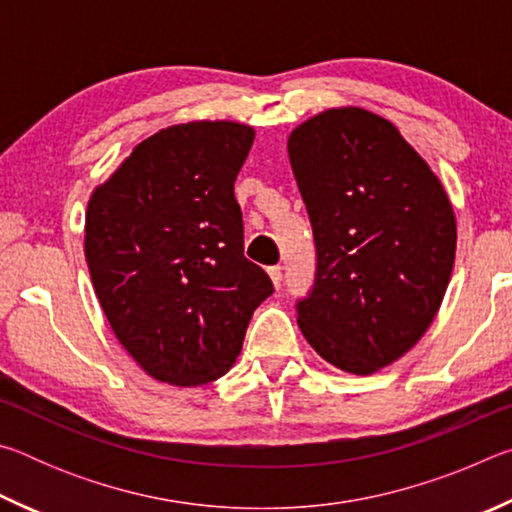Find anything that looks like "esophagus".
Instances as JSON below:
<instances>
[{"instance_id":"esophagus-1","label":"esophagus","mask_w":512,"mask_h":512,"mask_svg":"<svg viewBox=\"0 0 512 512\" xmlns=\"http://www.w3.org/2000/svg\"><path fill=\"white\" fill-rule=\"evenodd\" d=\"M268 275H271V282L275 284V289H280V284H282V268L280 266L268 268Z\"/></svg>"}]
</instances>
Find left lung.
<instances>
[{
    "instance_id": "obj_1",
    "label": "left lung",
    "mask_w": 512,
    "mask_h": 512,
    "mask_svg": "<svg viewBox=\"0 0 512 512\" xmlns=\"http://www.w3.org/2000/svg\"><path fill=\"white\" fill-rule=\"evenodd\" d=\"M316 239L298 325L327 363L372 375L436 318L456 257V216L436 173L391 121L329 108L287 140Z\"/></svg>"
}]
</instances>
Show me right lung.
I'll use <instances>...</instances> for the list:
<instances>
[{
  "label": "right lung",
  "mask_w": 512,
  "mask_h": 512,
  "mask_svg": "<svg viewBox=\"0 0 512 512\" xmlns=\"http://www.w3.org/2000/svg\"><path fill=\"white\" fill-rule=\"evenodd\" d=\"M253 126L189 121L146 137L94 189L85 259L117 341L146 375L203 386L239 357L271 277L244 257L235 180Z\"/></svg>",
  "instance_id": "obj_1"
}]
</instances>
